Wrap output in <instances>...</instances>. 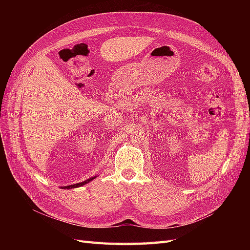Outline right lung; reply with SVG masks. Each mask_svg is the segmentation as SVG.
Wrapping results in <instances>:
<instances>
[{
	"label": "right lung",
	"mask_w": 250,
	"mask_h": 250,
	"mask_svg": "<svg viewBox=\"0 0 250 250\" xmlns=\"http://www.w3.org/2000/svg\"><path fill=\"white\" fill-rule=\"evenodd\" d=\"M94 178H96V176H95V177H92V178H89V179H86L85 181H83V183H79V184H75V185H71V186L62 187V188H78V187H81V186H83V185H85V184L89 183V181L93 180Z\"/></svg>",
	"instance_id": "obj_1"
}]
</instances>
